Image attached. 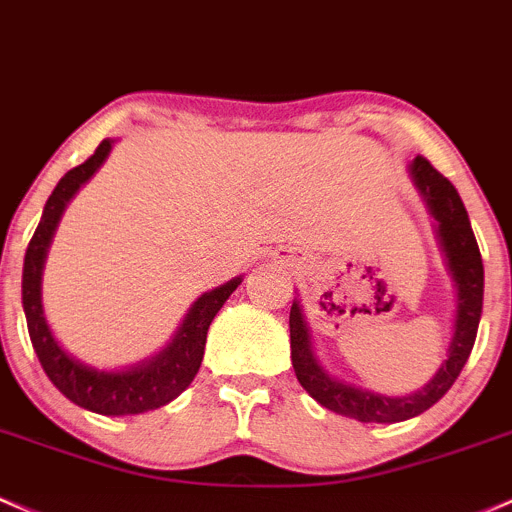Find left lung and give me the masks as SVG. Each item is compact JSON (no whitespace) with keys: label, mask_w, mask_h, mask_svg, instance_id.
I'll use <instances>...</instances> for the list:
<instances>
[{"label":"left lung","mask_w":512,"mask_h":512,"mask_svg":"<svg viewBox=\"0 0 512 512\" xmlns=\"http://www.w3.org/2000/svg\"><path fill=\"white\" fill-rule=\"evenodd\" d=\"M410 174L417 191L422 193L429 213L437 220V238L446 255L451 277L456 282V319L454 338L449 346V358L441 363L432 380L422 390L405 397H387L378 392L363 390V387L346 385L331 378L316 360L311 351L309 326L301 314L299 301H294L289 311V341H292V365L297 380L326 410L341 414V417L358 419L370 424H392L417 417L449 392L454 380L459 378L461 368L469 360L473 341H476L478 321L483 309V262L478 252L476 235L471 230L469 213L454 184L439 174L424 157H417L410 164Z\"/></svg>","instance_id":"8db88e82"}]
</instances>
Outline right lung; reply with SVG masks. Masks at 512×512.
Segmentation results:
<instances>
[{"label":"right lung","instance_id":"add662e5","mask_svg":"<svg viewBox=\"0 0 512 512\" xmlns=\"http://www.w3.org/2000/svg\"><path fill=\"white\" fill-rule=\"evenodd\" d=\"M110 149V139H102L93 157H88L83 164L68 171L48 196L39 228H36L34 238L26 247L24 274H21V304H24L31 343H34V351L39 355V363L46 370L48 380L83 410L107 414V417H122V414H139L169 405L174 397H179L191 385L198 368H201L208 326H211L220 306L238 289L242 277L230 279L223 287L198 297L196 304L188 309L184 324L179 326L169 346L159 355H154L152 360H144L134 368L107 373V370L90 368V365L80 363L73 355L63 351L51 328H48L46 316H43V260H46L48 245H51L56 225L63 211H66L68 201L100 169Z\"/></svg>","mask_w":512,"mask_h":512}]
</instances>
